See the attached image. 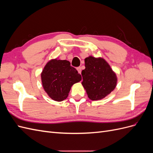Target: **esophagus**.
Returning a JSON list of instances; mask_svg holds the SVG:
<instances>
[{"label": "esophagus", "instance_id": "obj_1", "mask_svg": "<svg viewBox=\"0 0 153 153\" xmlns=\"http://www.w3.org/2000/svg\"><path fill=\"white\" fill-rule=\"evenodd\" d=\"M76 69H77V71H78V73L81 74V72H82V68H81V67H78V68H76Z\"/></svg>", "mask_w": 153, "mask_h": 153}]
</instances>
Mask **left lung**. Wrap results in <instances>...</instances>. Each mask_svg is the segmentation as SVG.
I'll list each match as a JSON object with an SVG mask.
<instances>
[{"label":"left lung","mask_w":153,"mask_h":153,"mask_svg":"<svg viewBox=\"0 0 153 153\" xmlns=\"http://www.w3.org/2000/svg\"><path fill=\"white\" fill-rule=\"evenodd\" d=\"M85 66L82 84L90 100H100L114 91L117 78L104 59L89 56L85 59Z\"/></svg>","instance_id":"1"}]
</instances>
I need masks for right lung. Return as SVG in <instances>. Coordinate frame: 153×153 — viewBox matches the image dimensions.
Segmentation results:
<instances>
[{
  "label": "right lung",
  "instance_id": "right-lung-1",
  "mask_svg": "<svg viewBox=\"0 0 153 153\" xmlns=\"http://www.w3.org/2000/svg\"><path fill=\"white\" fill-rule=\"evenodd\" d=\"M41 78L45 91L56 101L66 99L72 85L82 80L81 75L71 66L70 62L57 59L47 63L41 73Z\"/></svg>",
  "mask_w": 153,
  "mask_h": 153
}]
</instances>
